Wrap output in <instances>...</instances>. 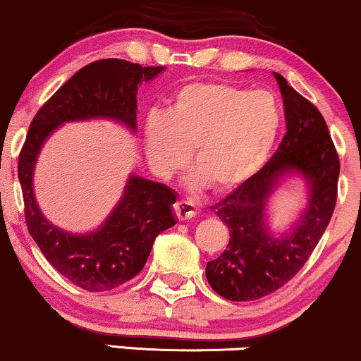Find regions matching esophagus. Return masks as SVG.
I'll return each mask as SVG.
<instances>
[{
  "mask_svg": "<svg viewBox=\"0 0 361 361\" xmlns=\"http://www.w3.org/2000/svg\"><path fill=\"white\" fill-rule=\"evenodd\" d=\"M173 212H176L177 219L179 221H188V219H192V217L197 214V209L190 201H184V199H180V201L176 202V206H173Z\"/></svg>",
  "mask_w": 361,
  "mask_h": 361,
  "instance_id": "1",
  "label": "esophagus"
}]
</instances>
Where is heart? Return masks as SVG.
Returning <instances> with one entry per match:
<instances>
[{"label":"heart","instance_id":"b5f03b06","mask_svg":"<svg viewBox=\"0 0 361 361\" xmlns=\"http://www.w3.org/2000/svg\"><path fill=\"white\" fill-rule=\"evenodd\" d=\"M281 130L273 93L231 82H190L176 93L169 115L145 120L150 166L171 173L192 150L195 180L228 192L251 179L268 160Z\"/></svg>","mask_w":361,"mask_h":361}]
</instances>
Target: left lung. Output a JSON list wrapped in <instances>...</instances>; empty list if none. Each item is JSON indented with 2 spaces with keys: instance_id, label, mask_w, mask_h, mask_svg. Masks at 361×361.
<instances>
[{
  "instance_id": "1",
  "label": "left lung",
  "mask_w": 361,
  "mask_h": 361,
  "mask_svg": "<svg viewBox=\"0 0 361 361\" xmlns=\"http://www.w3.org/2000/svg\"><path fill=\"white\" fill-rule=\"evenodd\" d=\"M283 93L286 133L273 157L214 207L229 229L226 251L206 266V278L229 301H255L278 291L298 274L330 224L336 206L340 157L323 115L274 73ZM301 171L310 202L293 233L274 240L264 224V206L278 180Z\"/></svg>"
}]
</instances>
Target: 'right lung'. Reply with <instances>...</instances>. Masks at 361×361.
<instances>
[{"mask_svg":"<svg viewBox=\"0 0 361 361\" xmlns=\"http://www.w3.org/2000/svg\"><path fill=\"white\" fill-rule=\"evenodd\" d=\"M164 66H142L120 58L97 60L80 68L44 102L31 120L18 157L25 222L47 261L75 286L109 291L130 281L145 266L155 238L176 224L177 195L167 185L132 176L118 206L99 231L68 234L44 219L33 195L35 160L47 137L72 120L114 118L137 127V87Z\"/></svg>","mask_w":361,"mask_h":361,"instance_id":"1","label":"right lung"}]
</instances>
